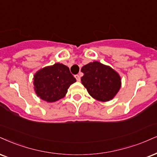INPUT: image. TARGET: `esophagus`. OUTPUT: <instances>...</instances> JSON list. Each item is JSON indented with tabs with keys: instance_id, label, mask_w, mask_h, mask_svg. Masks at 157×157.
<instances>
[{
	"instance_id": "1",
	"label": "esophagus",
	"mask_w": 157,
	"mask_h": 157,
	"mask_svg": "<svg viewBox=\"0 0 157 157\" xmlns=\"http://www.w3.org/2000/svg\"><path fill=\"white\" fill-rule=\"evenodd\" d=\"M75 78H76V80L78 81V82H79V81L81 80V78L80 76H79V75H75Z\"/></svg>"
}]
</instances>
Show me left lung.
I'll return each instance as SVG.
<instances>
[{"label": "left lung", "instance_id": "obj_1", "mask_svg": "<svg viewBox=\"0 0 157 157\" xmlns=\"http://www.w3.org/2000/svg\"><path fill=\"white\" fill-rule=\"evenodd\" d=\"M82 84L94 99L109 101L115 97L121 87L119 73L111 67L94 61L82 67Z\"/></svg>", "mask_w": 157, "mask_h": 157}]
</instances>
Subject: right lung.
<instances>
[{
  "mask_svg": "<svg viewBox=\"0 0 157 157\" xmlns=\"http://www.w3.org/2000/svg\"><path fill=\"white\" fill-rule=\"evenodd\" d=\"M75 82L69 67L60 63L39 70L33 78L36 94L48 102L57 101L64 98L69 86Z\"/></svg>",
  "mask_w": 157,
  "mask_h": 157,
  "instance_id": "1",
  "label": "right lung"
}]
</instances>
